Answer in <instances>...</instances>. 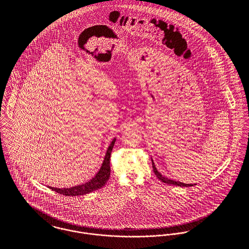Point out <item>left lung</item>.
I'll return each instance as SVG.
<instances>
[{
	"mask_svg": "<svg viewBox=\"0 0 249 249\" xmlns=\"http://www.w3.org/2000/svg\"><path fill=\"white\" fill-rule=\"evenodd\" d=\"M151 162H152V169H153V172H154L155 176L157 177V178H158L159 180H161L162 182H164V183H166V184H169V185L179 186V187H191V186H194V184H185V183H183V182L175 181V180H173V179H169V178L163 177V176H162V175L157 171V169H156V167H155L154 162H153V160H152V159H151ZM195 185H196V184H195Z\"/></svg>",
	"mask_w": 249,
	"mask_h": 249,
	"instance_id": "1",
	"label": "left lung"
}]
</instances>
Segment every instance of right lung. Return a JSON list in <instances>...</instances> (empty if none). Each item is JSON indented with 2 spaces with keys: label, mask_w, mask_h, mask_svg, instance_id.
I'll list each match as a JSON object with an SVG mask.
<instances>
[{
  "label": "right lung",
  "mask_w": 249,
  "mask_h": 249,
  "mask_svg": "<svg viewBox=\"0 0 249 249\" xmlns=\"http://www.w3.org/2000/svg\"><path fill=\"white\" fill-rule=\"evenodd\" d=\"M116 141V138L113 139V141L110 143V145L107 148V153H106V157L105 160L102 164V167L100 169V171L98 172V174L92 178L90 181L81 184V185H77L74 187L71 188H53V187H50V189L55 191L56 193L60 194V195H64L67 196H83L89 193H92L98 189L103 188L107 180L109 179L110 177V155L114 146V143Z\"/></svg>",
  "instance_id": "right-lung-1"
}]
</instances>
